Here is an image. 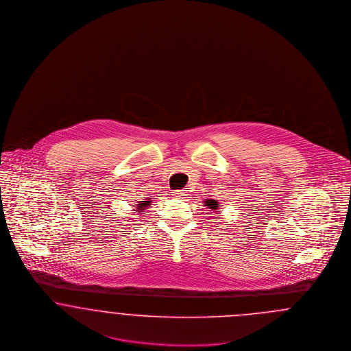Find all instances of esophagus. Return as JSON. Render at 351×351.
<instances>
[{
	"mask_svg": "<svg viewBox=\"0 0 351 351\" xmlns=\"http://www.w3.org/2000/svg\"><path fill=\"white\" fill-rule=\"evenodd\" d=\"M185 195H186V192L185 191H180V189H176V191H173V196L175 197H179V199H182V197H185Z\"/></svg>",
	"mask_w": 351,
	"mask_h": 351,
	"instance_id": "esophagus-1",
	"label": "esophagus"
}]
</instances>
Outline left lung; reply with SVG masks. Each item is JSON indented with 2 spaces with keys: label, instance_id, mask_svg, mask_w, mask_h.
I'll return each instance as SVG.
<instances>
[{
  "label": "left lung",
  "instance_id": "1",
  "mask_svg": "<svg viewBox=\"0 0 351 351\" xmlns=\"http://www.w3.org/2000/svg\"><path fill=\"white\" fill-rule=\"evenodd\" d=\"M205 206H208L209 209H212V210H218L219 209V206H218V201L215 200V199H210V200H205Z\"/></svg>",
  "mask_w": 351,
  "mask_h": 351
}]
</instances>
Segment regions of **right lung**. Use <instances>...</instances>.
Segmentation results:
<instances>
[{"label":"right lung","mask_w":351,"mask_h":351,"mask_svg":"<svg viewBox=\"0 0 351 351\" xmlns=\"http://www.w3.org/2000/svg\"><path fill=\"white\" fill-rule=\"evenodd\" d=\"M151 201H139V204L135 206L136 208V212H142V210H145L149 205H150Z\"/></svg>","instance_id":"1"}]
</instances>
